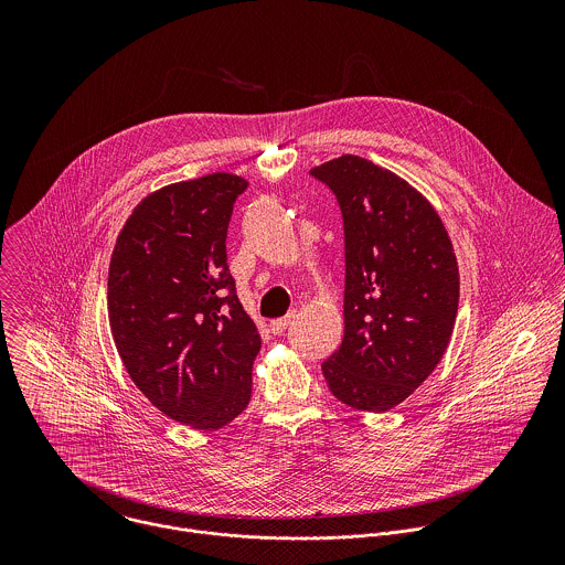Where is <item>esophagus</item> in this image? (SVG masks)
Listing matches in <instances>:
<instances>
[{
  "mask_svg": "<svg viewBox=\"0 0 565 565\" xmlns=\"http://www.w3.org/2000/svg\"><path fill=\"white\" fill-rule=\"evenodd\" d=\"M294 318H296V313H289V316L278 318V320H271V322H269V330H271L274 334H282V332L287 330V326L294 322Z\"/></svg>",
  "mask_w": 565,
  "mask_h": 565,
  "instance_id": "esophagus-1",
  "label": "esophagus"
}]
</instances>
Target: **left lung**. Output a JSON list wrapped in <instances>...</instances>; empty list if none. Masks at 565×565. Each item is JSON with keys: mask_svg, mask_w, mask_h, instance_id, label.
Returning a JSON list of instances; mask_svg holds the SVG:
<instances>
[{"mask_svg": "<svg viewBox=\"0 0 565 565\" xmlns=\"http://www.w3.org/2000/svg\"><path fill=\"white\" fill-rule=\"evenodd\" d=\"M311 173L343 215V341L322 363L337 401L404 403L439 365L459 309V267L435 206L398 173L343 154Z\"/></svg>", "mask_w": 565, "mask_h": 565, "instance_id": "obj_1", "label": "left lung"}]
</instances>
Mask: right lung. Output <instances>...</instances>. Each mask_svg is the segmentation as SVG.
<instances>
[{"instance_id":"1","label":"right lung","mask_w":565,"mask_h":565,"mask_svg":"<svg viewBox=\"0 0 565 565\" xmlns=\"http://www.w3.org/2000/svg\"><path fill=\"white\" fill-rule=\"evenodd\" d=\"M245 186L217 171L157 189L126 220L108 267V322L128 376L195 430L224 428L252 396L260 337L226 256Z\"/></svg>"}]
</instances>
